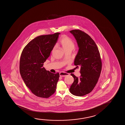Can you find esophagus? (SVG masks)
<instances>
[{
    "label": "esophagus",
    "instance_id": "esophagus-1",
    "mask_svg": "<svg viewBox=\"0 0 125 125\" xmlns=\"http://www.w3.org/2000/svg\"><path fill=\"white\" fill-rule=\"evenodd\" d=\"M59 75L61 77H65L66 76L69 75V74L66 73H63V72H61L59 73Z\"/></svg>",
    "mask_w": 125,
    "mask_h": 125
}]
</instances>
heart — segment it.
I'll use <instances>...</instances> for the list:
<instances>
[{
  "label": "heart",
  "mask_w": 125,
  "mask_h": 125,
  "mask_svg": "<svg viewBox=\"0 0 125 125\" xmlns=\"http://www.w3.org/2000/svg\"><path fill=\"white\" fill-rule=\"evenodd\" d=\"M59 43L65 51L68 50H73L75 47L73 41L66 35L62 36L60 38Z\"/></svg>",
  "instance_id": "obj_1"
}]
</instances>
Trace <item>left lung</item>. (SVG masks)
Returning <instances> with one entry per match:
<instances>
[{"label":"left lung","mask_w":125,"mask_h":125,"mask_svg":"<svg viewBox=\"0 0 125 125\" xmlns=\"http://www.w3.org/2000/svg\"><path fill=\"white\" fill-rule=\"evenodd\" d=\"M75 38L79 51L74 60V65L80 67V78L73 74L74 82L70 92L79 96H84L92 91L97 83L102 70L99 51L91 37L80 30L70 31Z\"/></svg>","instance_id":"1"}]
</instances>
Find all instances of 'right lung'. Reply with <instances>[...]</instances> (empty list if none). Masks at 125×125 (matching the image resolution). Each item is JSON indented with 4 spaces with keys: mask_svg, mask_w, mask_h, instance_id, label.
I'll use <instances>...</instances> for the list:
<instances>
[{
    "mask_svg": "<svg viewBox=\"0 0 125 125\" xmlns=\"http://www.w3.org/2000/svg\"><path fill=\"white\" fill-rule=\"evenodd\" d=\"M60 33L38 36L24 47L20 62V72L26 86L38 97H49L55 92L59 77L43 67L57 43Z\"/></svg>",
    "mask_w": 125,
    "mask_h": 125,
    "instance_id": "obj_1",
    "label": "right lung"
}]
</instances>
